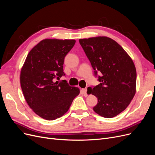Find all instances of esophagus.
<instances>
[{"mask_svg":"<svg viewBox=\"0 0 155 155\" xmlns=\"http://www.w3.org/2000/svg\"><path fill=\"white\" fill-rule=\"evenodd\" d=\"M82 92H83V94H84V96H88V94H87V88H83L82 89Z\"/></svg>","mask_w":155,"mask_h":155,"instance_id":"obj_1","label":"esophagus"}]
</instances>
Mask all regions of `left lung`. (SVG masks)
<instances>
[{
    "label": "left lung",
    "instance_id": "left-lung-1",
    "mask_svg": "<svg viewBox=\"0 0 155 155\" xmlns=\"http://www.w3.org/2000/svg\"><path fill=\"white\" fill-rule=\"evenodd\" d=\"M79 41L100 82L87 88L88 94L97 97L93 110L104 118H113L127 107L135 94L137 71L133 60L118 43L109 37Z\"/></svg>",
    "mask_w": 155,
    "mask_h": 155
}]
</instances>
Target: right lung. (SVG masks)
Instances as JSON below:
<instances>
[{
  "label": "right lung",
  "mask_w": 155,
  "mask_h": 155,
  "mask_svg": "<svg viewBox=\"0 0 155 155\" xmlns=\"http://www.w3.org/2000/svg\"><path fill=\"white\" fill-rule=\"evenodd\" d=\"M73 39H44L28 54L21 72V86L31 109L42 118L54 120L68 110L79 94L78 87L66 80L55 81L65 76V56L73 48Z\"/></svg>",
  "instance_id": "right-lung-1"
}]
</instances>
